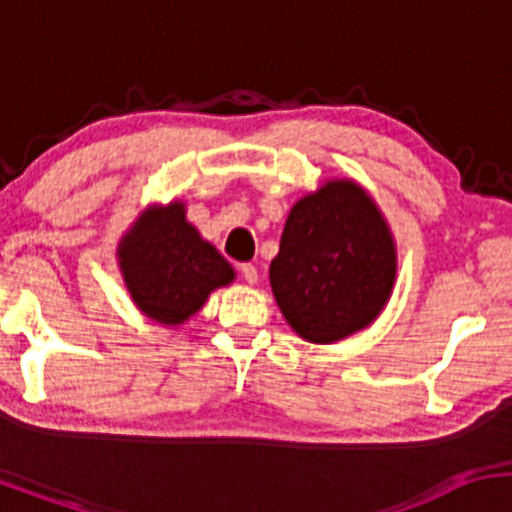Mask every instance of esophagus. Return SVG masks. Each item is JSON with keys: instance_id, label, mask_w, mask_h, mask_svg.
<instances>
[{"instance_id": "1", "label": "esophagus", "mask_w": 512, "mask_h": 512, "mask_svg": "<svg viewBox=\"0 0 512 512\" xmlns=\"http://www.w3.org/2000/svg\"><path fill=\"white\" fill-rule=\"evenodd\" d=\"M240 274H243V279L248 281V284H257V281H260V274H257V267L252 262L240 264Z\"/></svg>"}]
</instances>
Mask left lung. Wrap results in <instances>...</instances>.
I'll return each mask as SVG.
<instances>
[{
  "instance_id": "8db88e82",
  "label": "left lung",
  "mask_w": 512,
  "mask_h": 512,
  "mask_svg": "<svg viewBox=\"0 0 512 512\" xmlns=\"http://www.w3.org/2000/svg\"><path fill=\"white\" fill-rule=\"evenodd\" d=\"M395 276L390 226L354 180H330L293 204L269 267L276 305L313 344L368 327L390 301Z\"/></svg>"
}]
</instances>
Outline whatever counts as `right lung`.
Segmentation results:
<instances>
[{
    "label": "right lung",
    "mask_w": 512,
    "mask_h": 512,
    "mask_svg": "<svg viewBox=\"0 0 512 512\" xmlns=\"http://www.w3.org/2000/svg\"><path fill=\"white\" fill-rule=\"evenodd\" d=\"M117 264L134 305L161 325H182L236 272L187 221L185 204L149 207L117 245Z\"/></svg>",
    "instance_id": "right-lung-1"
}]
</instances>
